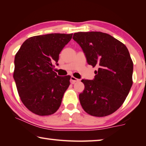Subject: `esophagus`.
I'll list each match as a JSON object with an SVG mask.
<instances>
[{
	"label": "esophagus",
	"instance_id": "1",
	"mask_svg": "<svg viewBox=\"0 0 146 146\" xmlns=\"http://www.w3.org/2000/svg\"><path fill=\"white\" fill-rule=\"evenodd\" d=\"M78 81H79V80L77 79V78H76L74 77V76H71V78H70V82H71V83H72V84H75L76 82H78Z\"/></svg>",
	"mask_w": 146,
	"mask_h": 146
}]
</instances>
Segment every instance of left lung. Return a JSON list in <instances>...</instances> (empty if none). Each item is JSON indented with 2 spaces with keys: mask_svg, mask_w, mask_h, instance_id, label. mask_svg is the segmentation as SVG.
Returning <instances> with one entry per match:
<instances>
[{
  "mask_svg": "<svg viewBox=\"0 0 146 146\" xmlns=\"http://www.w3.org/2000/svg\"><path fill=\"white\" fill-rule=\"evenodd\" d=\"M74 40L82 48L87 63L96 67L93 80H82L79 95L84 111L96 117L110 115L124 102L133 85V62L122 42L101 32H79Z\"/></svg>",
  "mask_w": 146,
  "mask_h": 146,
  "instance_id": "1",
  "label": "left lung"
}]
</instances>
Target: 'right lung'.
<instances>
[{"label":"right lung","mask_w":146,"mask_h":146,"mask_svg":"<svg viewBox=\"0 0 146 146\" xmlns=\"http://www.w3.org/2000/svg\"><path fill=\"white\" fill-rule=\"evenodd\" d=\"M73 34H52L26 40L15 56L13 79L22 102L33 113L49 115L57 111L64 92L70 86V76H59L53 62Z\"/></svg>","instance_id":"obj_1"}]
</instances>
